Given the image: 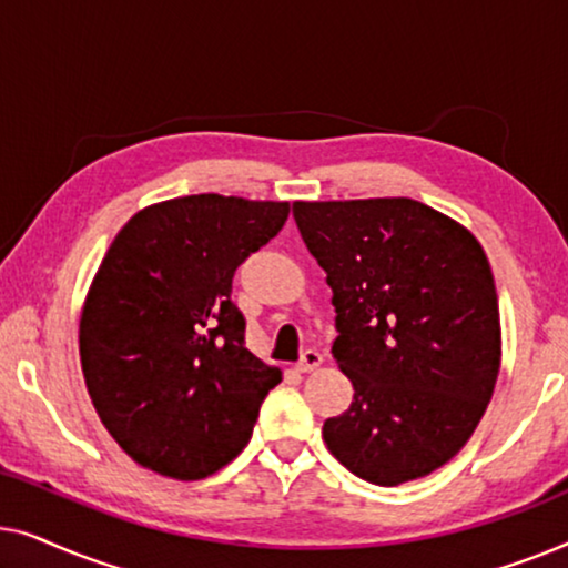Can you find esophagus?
<instances>
[{
    "label": "esophagus",
    "mask_w": 568,
    "mask_h": 568,
    "mask_svg": "<svg viewBox=\"0 0 568 568\" xmlns=\"http://www.w3.org/2000/svg\"><path fill=\"white\" fill-rule=\"evenodd\" d=\"M323 364V354L321 352H315V348H307L305 354H302V359L297 362V372H315L317 367H321Z\"/></svg>",
    "instance_id": "1"
}]
</instances>
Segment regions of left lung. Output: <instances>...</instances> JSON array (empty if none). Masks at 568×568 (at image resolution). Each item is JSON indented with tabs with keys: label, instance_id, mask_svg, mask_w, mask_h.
<instances>
[{
	"label": "left lung",
	"instance_id": "obj_1",
	"mask_svg": "<svg viewBox=\"0 0 568 568\" xmlns=\"http://www.w3.org/2000/svg\"><path fill=\"white\" fill-rule=\"evenodd\" d=\"M333 290V356L354 385L323 424L336 460L369 484L424 478L460 453L501 364L499 297L468 227L414 199L294 201Z\"/></svg>",
	"mask_w": 568,
	"mask_h": 568
}]
</instances>
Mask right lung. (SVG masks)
Segmentation results:
<instances>
[{
	"label": "right lung",
	"instance_id": "obj_1",
	"mask_svg": "<svg viewBox=\"0 0 568 568\" xmlns=\"http://www.w3.org/2000/svg\"><path fill=\"white\" fill-rule=\"evenodd\" d=\"M286 216V201L199 193L142 209L108 247L82 305V375L142 468L199 480L251 439L282 372L245 348L232 276Z\"/></svg>",
	"mask_w": 568,
	"mask_h": 568
}]
</instances>
